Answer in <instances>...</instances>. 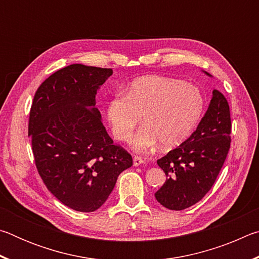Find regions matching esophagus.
Segmentation results:
<instances>
[{
    "mask_svg": "<svg viewBox=\"0 0 259 259\" xmlns=\"http://www.w3.org/2000/svg\"><path fill=\"white\" fill-rule=\"evenodd\" d=\"M144 162H145V161H144L140 156H135V157H134V165H135V166L142 165V164L144 163Z\"/></svg>",
    "mask_w": 259,
    "mask_h": 259,
    "instance_id": "obj_1",
    "label": "esophagus"
}]
</instances>
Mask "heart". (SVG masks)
Returning a JSON list of instances; mask_svg holds the SVG:
<instances>
[{
    "mask_svg": "<svg viewBox=\"0 0 259 259\" xmlns=\"http://www.w3.org/2000/svg\"><path fill=\"white\" fill-rule=\"evenodd\" d=\"M204 99L198 87L176 78L144 76L126 94L117 93L107 104L114 138L129 140L143 116L144 126L131 140L135 151L146 152L161 144L163 150L182 145L202 116Z\"/></svg>",
    "mask_w": 259,
    "mask_h": 259,
    "instance_id": "1",
    "label": "heart"
}]
</instances>
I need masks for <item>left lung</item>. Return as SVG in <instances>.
<instances>
[{
  "mask_svg": "<svg viewBox=\"0 0 259 259\" xmlns=\"http://www.w3.org/2000/svg\"><path fill=\"white\" fill-rule=\"evenodd\" d=\"M231 128L229 103L223 94L213 90L207 112L194 133L157 160L168 177L154 194L157 202L170 210H183L207 194L229 153Z\"/></svg>",
  "mask_w": 259,
  "mask_h": 259,
  "instance_id": "left-lung-1",
  "label": "left lung"
}]
</instances>
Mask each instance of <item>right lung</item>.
<instances>
[{
    "instance_id": "add662e5",
    "label": "right lung",
    "mask_w": 259,
    "mask_h": 259,
    "mask_svg": "<svg viewBox=\"0 0 259 259\" xmlns=\"http://www.w3.org/2000/svg\"><path fill=\"white\" fill-rule=\"evenodd\" d=\"M112 74L111 68L69 65L38 87L30 108L28 136L37 171L52 195L76 211L102 207L119 175L133 165L95 107L97 91Z\"/></svg>"
}]
</instances>
